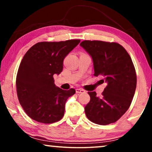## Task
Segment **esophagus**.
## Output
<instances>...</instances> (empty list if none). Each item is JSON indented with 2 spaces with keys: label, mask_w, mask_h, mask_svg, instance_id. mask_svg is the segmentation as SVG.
I'll return each mask as SVG.
<instances>
[{
  "label": "esophagus",
  "mask_w": 152,
  "mask_h": 152,
  "mask_svg": "<svg viewBox=\"0 0 152 152\" xmlns=\"http://www.w3.org/2000/svg\"><path fill=\"white\" fill-rule=\"evenodd\" d=\"M76 92L77 94L83 93V92H85V90H83V89H76Z\"/></svg>",
  "instance_id": "34e87169"
}]
</instances>
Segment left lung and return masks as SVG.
Segmentation results:
<instances>
[{"instance_id": "obj_1", "label": "left lung", "mask_w": 152, "mask_h": 152, "mask_svg": "<svg viewBox=\"0 0 152 152\" xmlns=\"http://www.w3.org/2000/svg\"><path fill=\"white\" fill-rule=\"evenodd\" d=\"M80 45L92 58L95 76L103 77L107 86L102 97L89 91L90 101L85 107L89 121L100 125L116 122L127 112L136 88V74L131 57L117 42L84 40Z\"/></svg>"}]
</instances>
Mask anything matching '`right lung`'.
I'll return each mask as SVG.
<instances>
[{
	"label": "right lung",
	"mask_w": 152,
	"mask_h": 152,
	"mask_svg": "<svg viewBox=\"0 0 152 152\" xmlns=\"http://www.w3.org/2000/svg\"><path fill=\"white\" fill-rule=\"evenodd\" d=\"M80 42H40L23 56L16 76V91L19 102L31 119L50 124L63 117L65 102L76 90L56 87L53 76L61 74L64 58Z\"/></svg>",
	"instance_id": "right-lung-1"
}]
</instances>
